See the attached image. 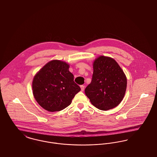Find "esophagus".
<instances>
[{"mask_svg":"<svg viewBox=\"0 0 157 157\" xmlns=\"http://www.w3.org/2000/svg\"><path fill=\"white\" fill-rule=\"evenodd\" d=\"M80 87H81V91H84V88H85L84 85H81V86H80Z\"/></svg>","mask_w":157,"mask_h":157,"instance_id":"esophagus-1","label":"esophagus"}]
</instances>
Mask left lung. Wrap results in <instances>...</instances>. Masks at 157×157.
<instances>
[{"instance_id": "obj_1", "label": "left lung", "mask_w": 157, "mask_h": 157, "mask_svg": "<svg viewBox=\"0 0 157 157\" xmlns=\"http://www.w3.org/2000/svg\"><path fill=\"white\" fill-rule=\"evenodd\" d=\"M127 84L126 76L118 63L111 57L101 56L93 62L92 80L85 93L93 106L108 110L121 103Z\"/></svg>"}]
</instances>
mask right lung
<instances>
[{
	"mask_svg": "<svg viewBox=\"0 0 157 157\" xmlns=\"http://www.w3.org/2000/svg\"><path fill=\"white\" fill-rule=\"evenodd\" d=\"M69 65L63 61L47 63L33 78V94L38 104L49 112L60 111L69 106L81 90L70 72Z\"/></svg>",
	"mask_w": 157,
	"mask_h": 157,
	"instance_id": "obj_1",
	"label": "right lung"
}]
</instances>
